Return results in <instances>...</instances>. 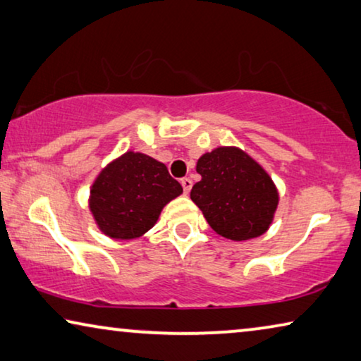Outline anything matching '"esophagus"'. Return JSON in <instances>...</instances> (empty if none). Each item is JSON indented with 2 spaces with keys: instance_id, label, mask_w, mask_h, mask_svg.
<instances>
[{
  "instance_id": "1",
  "label": "esophagus",
  "mask_w": 361,
  "mask_h": 361,
  "mask_svg": "<svg viewBox=\"0 0 361 361\" xmlns=\"http://www.w3.org/2000/svg\"><path fill=\"white\" fill-rule=\"evenodd\" d=\"M180 184H182V188H184L185 193L190 192V188H192V179H188V177H184V179H180Z\"/></svg>"
}]
</instances>
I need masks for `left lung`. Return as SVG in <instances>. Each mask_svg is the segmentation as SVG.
I'll list each match as a JSON object with an SVG mask.
<instances>
[{"label": "left lung", "mask_w": 361, "mask_h": 361, "mask_svg": "<svg viewBox=\"0 0 361 361\" xmlns=\"http://www.w3.org/2000/svg\"><path fill=\"white\" fill-rule=\"evenodd\" d=\"M202 180L190 198L216 234L242 242L263 235L274 219L279 193L269 174L237 147H219L197 161Z\"/></svg>", "instance_id": "obj_1"}]
</instances>
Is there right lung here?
<instances>
[{"mask_svg":"<svg viewBox=\"0 0 361 361\" xmlns=\"http://www.w3.org/2000/svg\"><path fill=\"white\" fill-rule=\"evenodd\" d=\"M182 185L163 163L145 153L126 152L111 161L93 182L88 208L98 229L116 240L142 237Z\"/></svg>","mask_w":361,"mask_h":361,"instance_id":"right-lung-1","label":"right lung"}]
</instances>
